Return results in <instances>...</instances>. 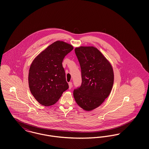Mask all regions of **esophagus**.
<instances>
[{"instance_id": "esophagus-1", "label": "esophagus", "mask_w": 149, "mask_h": 149, "mask_svg": "<svg viewBox=\"0 0 149 149\" xmlns=\"http://www.w3.org/2000/svg\"><path fill=\"white\" fill-rule=\"evenodd\" d=\"M68 84H69V89H70L72 88V82H69L68 83Z\"/></svg>"}]
</instances>
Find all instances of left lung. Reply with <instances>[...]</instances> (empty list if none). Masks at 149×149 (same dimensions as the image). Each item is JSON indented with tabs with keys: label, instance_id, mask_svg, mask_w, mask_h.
Instances as JSON below:
<instances>
[{
	"label": "left lung",
	"instance_id": "obj_1",
	"mask_svg": "<svg viewBox=\"0 0 149 149\" xmlns=\"http://www.w3.org/2000/svg\"><path fill=\"white\" fill-rule=\"evenodd\" d=\"M80 65L81 85L73 91L77 104L89 111L100 106L109 96L113 84V71L106 58L96 47L74 49Z\"/></svg>",
	"mask_w": 149,
	"mask_h": 149
}]
</instances>
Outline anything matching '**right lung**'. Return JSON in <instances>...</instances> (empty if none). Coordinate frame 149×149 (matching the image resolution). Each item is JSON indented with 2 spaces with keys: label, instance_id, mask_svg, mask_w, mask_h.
<instances>
[{
  "label": "right lung",
  "instance_id": "right-lung-1",
  "mask_svg": "<svg viewBox=\"0 0 149 149\" xmlns=\"http://www.w3.org/2000/svg\"><path fill=\"white\" fill-rule=\"evenodd\" d=\"M73 49L69 43L56 41L38 54L31 64L28 77L29 88L41 105H53L69 88L62 64L65 56Z\"/></svg>",
  "mask_w": 149,
  "mask_h": 149
}]
</instances>
